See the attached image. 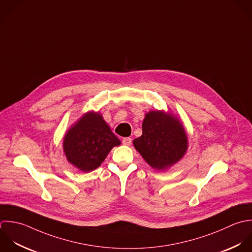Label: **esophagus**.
I'll use <instances>...</instances> for the list:
<instances>
[{"label": "esophagus", "instance_id": "obj_1", "mask_svg": "<svg viewBox=\"0 0 252 252\" xmlns=\"http://www.w3.org/2000/svg\"><path fill=\"white\" fill-rule=\"evenodd\" d=\"M122 142H123V144H124V145L129 146V145L131 144V138H130V137H125V138H123Z\"/></svg>", "mask_w": 252, "mask_h": 252}]
</instances>
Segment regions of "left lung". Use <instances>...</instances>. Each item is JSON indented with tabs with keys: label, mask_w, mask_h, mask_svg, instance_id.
<instances>
[{
	"label": "left lung",
	"mask_w": 252,
	"mask_h": 252,
	"mask_svg": "<svg viewBox=\"0 0 252 252\" xmlns=\"http://www.w3.org/2000/svg\"><path fill=\"white\" fill-rule=\"evenodd\" d=\"M133 145L152 168L164 170L185 155L188 137L178 119L151 111L143 121L142 135L133 140Z\"/></svg>",
	"instance_id": "8db88e82"
}]
</instances>
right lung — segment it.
I'll return each mask as SVG.
<instances>
[{
	"mask_svg": "<svg viewBox=\"0 0 252 252\" xmlns=\"http://www.w3.org/2000/svg\"><path fill=\"white\" fill-rule=\"evenodd\" d=\"M120 144L100 114L87 113L65 134L63 151L69 163L83 172H90Z\"/></svg>",
	"mask_w": 252,
	"mask_h": 252,
	"instance_id": "add662e5",
	"label": "right lung"
}]
</instances>
